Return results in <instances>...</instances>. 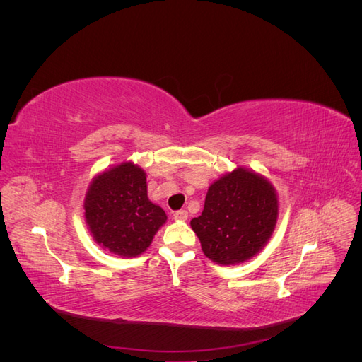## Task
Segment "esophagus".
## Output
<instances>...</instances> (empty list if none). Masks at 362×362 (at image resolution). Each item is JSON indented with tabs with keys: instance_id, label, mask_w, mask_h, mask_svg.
Wrapping results in <instances>:
<instances>
[{
	"instance_id": "obj_1",
	"label": "esophagus",
	"mask_w": 362,
	"mask_h": 362,
	"mask_svg": "<svg viewBox=\"0 0 362 362\" xmlns=\"http://www.w3.org/2000/svg\"><path fill=\"white\" fill-rule=\"evenodd\" d=\"M173 217L177 218V221H185V218L189 217V213L185 210H178V211L173 213Z\"/></svg>"
}]
</instances>
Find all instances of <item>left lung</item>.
<instances>
[{
  "mask_svg": "<svg viewBox=\"0 0 362 362\" xmlns=\"http://www.w3.org/2000/svg\"><path fill=\"white\" fill-rule=\"evenodd\" d=\"M276 217L272 184L240 168L210 185L204 211L190 225L205 257L228 266L254 257L267 243Z\"/></svg>",
  "mask_w": 362,
  "mask_h": 362,
  "instance_id": "left-lung-1",
  "label": "left lung"
}]
</instances>
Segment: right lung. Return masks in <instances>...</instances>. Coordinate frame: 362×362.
Masks as SVG:
<instances>
[{
	"mask_svg": "<svg viewBox=\"0 0 362 362\" xmlns=\"http://www.w3.org/2000/svg\"><path fill=\"white\" fill-rule=\"evenodd\" d=\"M84 210L96 242L122 257L145 252L168 218L163 208L148 199L145 172L133 163L98 175L86 194Z\"/></svg>",
	"mask_w": 362,
	"mask_h": 362,
	"instance_id": "add662e5",
	"label": "right lung"
}]
</instances>
